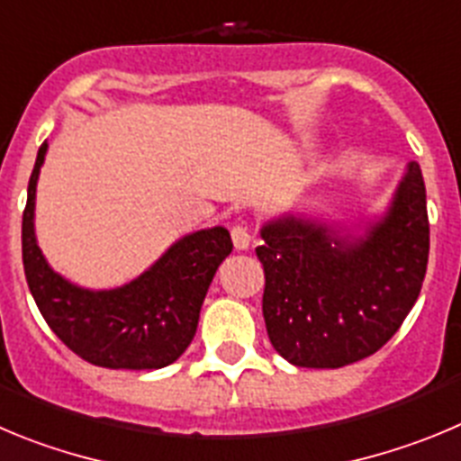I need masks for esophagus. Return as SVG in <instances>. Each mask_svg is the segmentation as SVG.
Here are the masks:
<instances>
[{"label": "esophagus", "mask_w": 461, "mask_h": 461, "mask_svg": "<svg viewBox=\"0 0 461 461\" xmlns=\"http://www.w3.org/2000/svg\"><path fill=\"white\" fill-rule=\"evenodd\" d=\"M231 240H234L236 250H248V246H250V240H252L250 227L243 225V222L231 227Z\"/></svg>", "instance_id": "34e87169"}]
</instances>
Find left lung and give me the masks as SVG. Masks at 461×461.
<instances>
[{"mask_svg": "<svg viewBox=\"0 0 461 461\" xmlns=\"http://www.w3.org/2000/svg\"><path fill=\"white\" fill-rule=\"evenodd\" d=\"M264 321L298 367H344L379 351L418 301L429 255L425 181L409 163L393 202L363 234L282 215L261 227Z\"/></svg>", "mask_w": 461, "mask_h": 461, "instance_id": "1", "label": "left lung"}]
</instances>
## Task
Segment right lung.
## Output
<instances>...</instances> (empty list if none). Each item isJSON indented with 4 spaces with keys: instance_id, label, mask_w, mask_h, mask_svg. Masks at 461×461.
<instances>
[{
    "instance_id": "add662e5",
    "label": "right lung",
    "mask_w": 461,
    "mask_h": 461,
    "mask_svg": "<svg viewBox=\"0 0 461 461\" xmlns=\"http://www.w3.org/2000/svg\"><path fill=\"white\" fill-rule=\"evenodd\" d=\"M48 144H41L23 213V264L29 292L52 333L86 363L110 370H160L193 342L215 271L231 252L225 227L179 239L151 268L117 289L77 287L50 268L36 243V184Z\"/></svg>"
}]
</instances>
